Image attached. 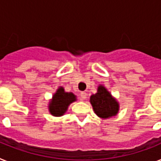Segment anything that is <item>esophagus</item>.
<instances>
[{
  "label": "esophagus",
  "instance_id": "1",
  "mask_svg": "<svg viewBox=\"0 0 161 161\" xmlns=\"http://www.w3.org/2000/svg\"><path fill=\"white\" fill-rule=\"evenodd\" d=\"M87 97V93L83 91V92L80 93V98H81V100H85Z\"/></svg>",
  "mask_w": 161,
  "mask_h": 161
}]
</instances>
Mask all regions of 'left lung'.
<instances>
[{"label": "left lung", "mask_w": 161, "mask_h": 161, "mask_svg": "<svg viewBox=\"0 0 161 161\" xmlns=\"http://www.w3.org/2000/svg\"><path fill=\"white\" fill-rule=\"evenodd\" d=\"M90 102L97 116L101 119H108L119 113V103L103 86L98 87L96 94L90 96Z\"/></svg>", "instance_id": "8db88e82"}]
</instances>
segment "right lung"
<instances>
[{"label":"right lung","mask_w":161,"mask_h":161,"mask_svg":"<svg viewBox=\"0 0 161 161\" xmlns=\"http://www.w3.org/2000/svg\"><path fill=\"white\" fill-rule=\"evenodd\" d=\"M76 100V96L73 93L65 92L63 87H59L49 102L48 109L53 116H62L68 106Z\"/></svg>","instance_id":"add662e5"}]
</instances>
